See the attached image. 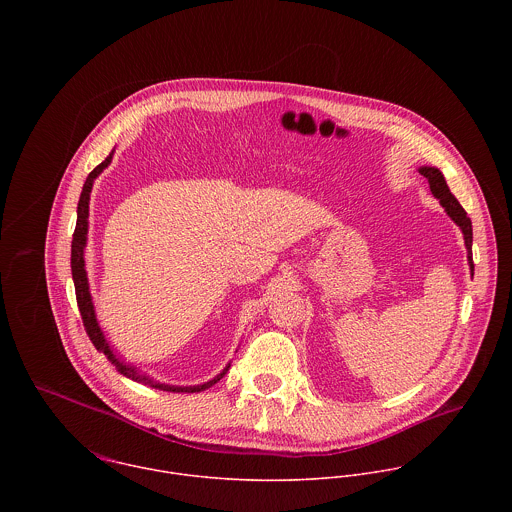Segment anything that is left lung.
I'll return each mask as SVG.
<instances>
[{
  "label": "left lung",
  "instance_id": "8db88e82",
  "mask_svg": "<svg viewBox=\"0 0 512 512\" xmlns=\"http://www.w3.org/2000/svg\"><path fill=\"white\" fill-rule=\"evenodd\" d=\"M430 183V191L432 195L439 199L441 207L445 209V213L451 217V220H455V224L461 228L463 232V238H465V248H467V260H469V266H471V272H473V254H471V244H473V228H471V219L467 217V213L463 211V207L459 205V201L451 195L441 171L438 167H420L418 169Z\"/></svg>",
  "mask_w": 512,
  "mask_h": 512
}]
</instances>
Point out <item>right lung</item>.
I'll return each instance as SVG.
<instances>
[{"mask_svg": "<svg viewBox=\"0 0 512 512\" xmlns=\"http://www.w3.org/2000/svg\"><path fill=\"white\" fill-rule=\"evenodd\" d=\"M112 155H114V151H112L100 165H96V167L88 173V177H86V181H84V187H82V193H80V199H78V209H76V228H74L73 246H71V270H73L76 303H78V309H80V317H82L84 329H86V333H88L92 345H94L100 353H104V355L108 357V361L116 366V370H118L120 374L128 376V378L136 380V382H142V384H147V386H151V388L165 390V392H201V390H207V388H211L213 384L219 382L220 378L228 372L230 365L224 366V370H222L220 374H217L213 380H209V382H205V384H197V386H171V384H163V382H157V380L149 378L147 374H142L136 366L126 365L124 361H120V359L112 353V349H110V345H108V341H106V337H104V333H102V329H100V325H98V321H96L94 303H92V297H90L88 278H86V270H84V246H86V234H88V203H90L92 183H94V179L110 165Z\"/></svg>", "mask_w": 512, "mask_h": 512, "instance_id": "1", "label": "right lung"}]
</instances>
